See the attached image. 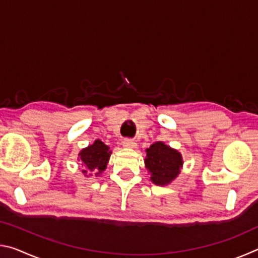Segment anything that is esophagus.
<instances>
[{
	"instance_id": "1",
	"label": "esophagus",
	"mask_w": 258,
	"mask_h": 258,
	"mask_svg": "<svg viewBox=\"0 0 258 258\" xmlns=\"http://www.w3.org/2000/svg\"><path fill=\"white\" fill-rule=\"evenodd\" d=\"M123 146L125 148H135L137 147V142L132 139H124L123 140Z\"/></svg>"
}]
</instances>
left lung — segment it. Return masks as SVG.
Listing matches in <instances>:
<instances>
[{"label": "left lung", "instance_id": "8db88e82", "mask_svg": "<svg viewBox=\"0 0 258 258\" xmlns=\"http://www.w3.org/2000/svg\"><path fill=\"white\" fill-rule=\"evenodd\" d=\"M145 163L151 173V181L157 185H165L178 175L183 161L176 150L163 142H155L147 149Z\"/></svg>", "mask_w": 258, "mask_h": 258}]
</instances>
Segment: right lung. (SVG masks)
<instances>
[{"label":"right lung","instance_id":"obj_1","mask_svg":"<svg viewBox=\"0 0 258 258\" xmlns=\"http://www.w3.org/2000/svg\"><path fill=\"white\" fill-rule=\"evenodd\" d=\"M110 154L111 151H109V147L100 140H95L93 145L83 149L80 152V158L83 166H84L83 173L85 174V176H87V174L91 172H95L97 173L95 175H98L99 173L104 171ZM90 175H92V174H90Z\"/></svg>","mask_w":258,"mask_h":258}]
</instances>
